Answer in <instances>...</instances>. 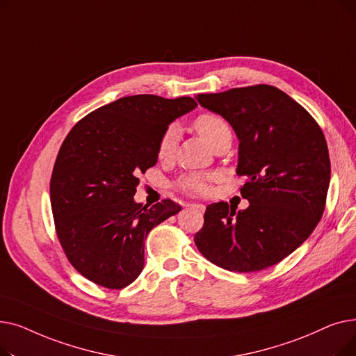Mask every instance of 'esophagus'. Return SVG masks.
Instances as JSON below:
<instances>
[{
  "mask_svg": "<svg viewBox=\"0 0 356 356\" xmlns=\"http://www.w3.org/2000/svg\"><path fill=\"white\" fill-rule=\"evenodd\" d=\"M189 207H191L192 209H196V211H199L200 213H203V212H204V209H207V208H204V204H200V203H191Z\"/></svg>",
  "mask_w": 356,
  "mask_h": 356,
  "instance_id": "1",
  "label": "esophagus"
}]
</instances>
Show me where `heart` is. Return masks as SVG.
Here are the masks:
<instances>
[{"mask_svg": "<svg viewBox=\"0 0 356 356\" xmlns=\"http://www.w3.org/2000/svg\"><path fill=\"white\" fill-rule=\"evenodd\" d=\"M193 128L196 133L207 141L213 149L225 143H231L232 131L228 122L215 112H202L193 121ZM179 128L177 125H168L157 140L156 153L157 159L161 161H170L175 157L177 141H179ZM218 179L213 173H188L177 179L176 189L193 195L203 196L208 195L211 191V183Z\"/></svg>", "mask_w": 356, "mask_h": 356, "instance_id": "obj_1", "label": "heart"}]
</instances>
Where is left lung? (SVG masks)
<instances>
[{
	"label": "left lung",
	"mask_w": 356,
	"mask_h": 356,
	"mask_svg": "<svg viewBox=\"0 0 356 356\" xmlns=\"http://www.w3.org/2000/svg\"><path fill=\"white\" fill-rule=\"evenodd\" d=\"M203 108L225 118L239 138L236 175L250 207L227 202L204 212L195 244L220 268L252 273L290 255L319 223L330 181L327 144L319 124L287 93L270 85L199 93Z\"/></svg>",
	"instance_id": "1"
}]
</instances>
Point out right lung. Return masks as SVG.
Segmentation results:
<instances>
[{
  "mask_svg": "<svg viewBox=\"0 0 356 356\" xmlns=\"http://www.w3.org/2000/svg\"><path fill=\"white\" fill-rule=\"evenodd\" d=\"M196 106L191 97H125L66 136L50 179L54 228L69 263L92 283L111 290L133 283L148 232L181 209L170 199L143 207L134 195L138 175L157 163L163 131Z\"/></svg>",
  "mask_w": 356,
  "mask_h": 356,
  "instance_id": "right-lung-1",
  "label": "right lung"
}]
</instances>
